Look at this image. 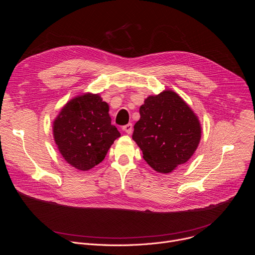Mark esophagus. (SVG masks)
<instances>
[{
	"instance_id": "34e87169",
	"label": "esophagus",
	"mask_w": 255,
	"mask_h": 255,
	"mask_svg": "<svg viewBox=\"0 0 255 255\" xmlns=\"http://www.w3.org/2000/svg\"><path fill=\"white\" fill-rule=\"evenodd\" d=\"M122 129H123V131H125L127 134H131L132 131H133V125H132L131 123H129V124L123 126Z\"/></svg>"
}]
</instances>
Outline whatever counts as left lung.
<instances>
[{
  "label": "left lung",
  "instance_id": "8db88e82",
  "mask_svg": "<svg viewBox=\"0 0 255 255\" xmlns=\"http://www.w3.org/2000/svg\"><path fill=\"white\" fill-rule=\"evenodd\" d=\"M139 113L132 138L154 170L169 173L193 156L201 140V124L176 93L168 90L149 96Z\"/></svg>",
  "mask_w": 255,
  "mask_h": 255
}]
</instances>
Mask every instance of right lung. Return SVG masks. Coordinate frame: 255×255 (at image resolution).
Segmentation results:
<instances>
[{
	"label": "right lung",
	"instance_id": "right-lung-1",
	"mask_svg": "<svg viewBox=\"0 0 255 255\" xmlns=\"http://www.w3.org/2000/svg\"><path fill=\"white\" fill-rule=\"evenodd\" d=\"M121 134L111 124L109 105L99 94L87 93L70 100L53 122V137L64 160L86 171L104 160Z\"/></svg>",
	"mask_w": 255,
	"mask_h": 255
}]
</instances>
